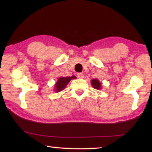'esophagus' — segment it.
I'll list each match as a JSON object with an SVG mask.
<instances>
[{
  "instance_id": "34e87169",
  "label": "esophagus",
  "mask_w": 152,
  "mask_h": 152,
  "mask_svg": "<svg viewBox=\"0 0 152 152\" xmlns=\"http://www.w3.org/2000/svg\"><path fill=\"white\" fill-rule=\"evenodd\" d=\"M76 75L78 78H84V74L82 73H78Z\"/></svg>"
}]
</instances>
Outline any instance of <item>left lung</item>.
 Listing matches in <instances>:
<instances>
[{
  "label": "left lung",
  "instance_id": "8db88e82",
  "mask_svg": "<svg viewBox=\"0 0 152 152\" xmlns=\"http://www.w3.org/2000/svg\"><path fill=\"white\" fill-rule=\"evenodd\" d=\"M91 84L92 86L94 87V88L96 89H100L101 88V84L100 83L99 81L98 80L96 79H93L91 80Z\"/></svg>",
  "mask_w": 152,
  "mask_h": 152
}]
</instances>
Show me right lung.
Here are the masks:
<instances>
[{
    "mask_svg": "<svg viewBox=\"0 0 152 152\" xmlns=\"http://www.w3.org/2000/svg\"><path fill=\"white\" fill-rule=\"evenodd\" d=\"M76 78V77L74 76H72L71 77H61L58 79V80L57 81L56 84V92H60L61 91H62L65 87L66 86L67 84L69 82H70L72 79H74Z\"/></svg>",
    "mask_w": 152,
    "mask_h": 152,
    "instance_id": "add662e5",
    "label": "right lung"
}]
</instances>
